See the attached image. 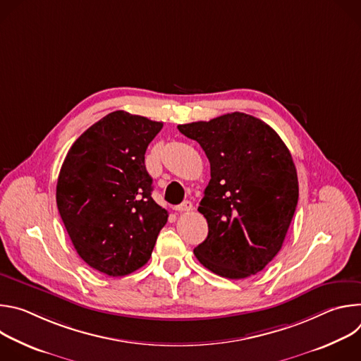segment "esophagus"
<instances>
[{
  "label": "esophagus",
  "mask_w": 361,
  "mask_h": 361,
  "mask_svg": "<svg viewBox=\"0 0 361 361\" xmlns=\"http://www.w3.org/2000/svg\"><path fill=\"white\" fill-rule=\"evenodd\" d=\"M176 210H177L178 213H188V212L192 210V202L188 201V200H185V201H183L180 205H177Z\"/></svg>",
  "instance_id": "esophagus-1"
}]
</instances>
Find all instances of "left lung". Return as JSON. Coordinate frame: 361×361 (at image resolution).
Returning a JSON list of instances; mask_svg holds the SVG:
<instances>
[{
  "instance_id": "left-lung-1",
  "label": "left lung",
  "mask_w": 361,
  "mask_h": 361,
  "mask_svg": "<svg viewBox=\"0 0 361 361\" xmlns=\"http://www.w3.org/2000/svg\"><path fill=\"white\" fill-rule=\"evenodd\" d=\"M177 128L210 161L212 180L198 207L209 235L194 248L197 260L230 280L257 274L280 251L297 207L288 148L270 126L244 113Z\"/></svg>"
}]
</instances>
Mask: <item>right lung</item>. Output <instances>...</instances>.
Returning a JSON list of instances; mask_svg holds the SVG:
<instances>
[{
    "mask_svg": "<svg viewBox=\"0 0 361 361\" xmlns=\"http://www.w3.org/2000/svg\"><path fill=\"white\" fill-rule=\"evenodd\" d=\"M163 123L114 111L71 145L57 181V207L81 259L111 277L151 257L169 213L152 200L144 154Z\"/></svg>",
    "mask_w": 361,
    "mask_h": 361,
    "instance_id": "1",
    "label": "right lung"
}]
</instances>
